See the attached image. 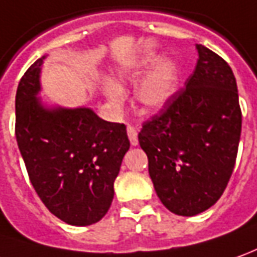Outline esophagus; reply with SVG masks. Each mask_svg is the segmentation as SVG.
<instances>
[{"mask_svg": "<svg viewBox=\"0 0 257 257\" xmlns=\"http://www.w3.org/2000/svg\"><path fill=\"white\" fill-rule=\"evenodd\" d=\"M127 134H128V140H130V143H132V146H137L139 144V137H137V130H136V127H133V125H127Z\"/></svg>", "mask_w": 257, "mask_h": 257, "instance_id": "34e87169", "label": "esophagus"}]
</instances>
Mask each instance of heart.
Returning <instances> with one entry per match:
<instances>
[{
    "label": "heart",
    "mask_w": 257,
    "mask_h": 257,
    "mask_svg": "<svg viewBox=\"0 0 257 257\" xmlns=\"http://www.w3.org/2000/svg\"><path fill=\"white\" fill-rule=\"evenodd\" d=\"M155 61H157V58L154 56H144V57L137 58L128 64L124 72L120 74V78L123 81L134 82L150 67L155 64ZM178 77H179L178 68L172 61H166V63L159 64L141 81L139 89H137V99L140 103L148 109L162 107L169 99L172 98L173 93L176 91ZM105 93L113 105H121L124 95H123L120 85H106Z\"/></svg>",
    "instance_id": "heart-1"
}]
</instances>
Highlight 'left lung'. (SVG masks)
<instances>
[{
    "label": "left lung",
    "mask_w": 257,
    "mask_h": 257,
    "mask_svg": "<svg viewBox=\"0 0 257 257\" xmlns=\"http://www.w3.org/2000/svg\"><path fill=\"white\" fill-rule=\"evenodd\" d=\"M186 86L143 123L140 147L162 204L192 217L222 196L232 175L242 111L236 81L224 58L201 44Z\"/></svg>",
    "instance_id": "8db88e82"
}]
</instances>
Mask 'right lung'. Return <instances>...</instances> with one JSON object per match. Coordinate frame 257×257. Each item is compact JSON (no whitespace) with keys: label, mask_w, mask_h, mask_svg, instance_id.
Listing matches in <instances>:
<instances>
[{"label":"right lung","mask_w":257,"mask_h":257,"mask_svg":"<svg viewBox=\"0 0 257 257\" xmlns=\"http://www.w3.org/2000/svg\"><path fill=\"white\" fill-rule=\"evenodd\" d=\"M43 60H36L18 85V147L49 211L70 225H91L110 208L130 141L124 124L106 121L88 107H44L37 99Z\"/></svg>","instance_id":"obj_1"}]
</instances>
